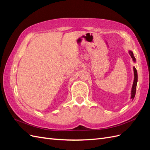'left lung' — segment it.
<instances>
[{
    "instance_id": "1",
    "label": "left lung",
    "mask_w": 150,
    "mask_h": 150,
    "mask_svg": "<svg viewBox=\"0 0 150 150\" xmlns=\"http://www.w3.org/2000/svg\"><path fill=\"white\" fill-rule=\"evenodd\" d=\"M129 54L131 56V58L133 59V61L134 62H136V59L133 55V52L131 51H129ZM133 71H134V81H133V84L132 88H131V99L133 100V99L135 96V94H136V89H137V83H138V73H137V71L135 67H133Z\"/></svg>"
}]
</instances>
